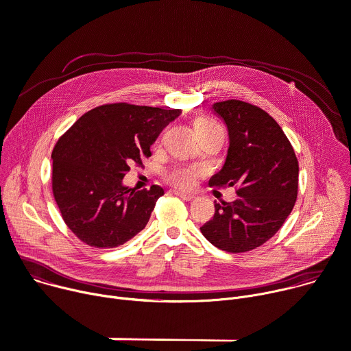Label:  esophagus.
<instances>
[{"instance_id": "1", "label": "esophagus", "mask_w": 351, "mask_h": 351, "mask_svg": "<svg viewBox=\"0 0 351 351\" xmlns=\"http://www.w3.org/2000/svg\"><path fill=\"white\" fill-rule=\"evenodd\" d=\"M175 195H178V196H179L182 200H184V202H192V200L196 199L195 195H190V193H186V192H180V190H176Z\"/></svg>"}]
</instances>
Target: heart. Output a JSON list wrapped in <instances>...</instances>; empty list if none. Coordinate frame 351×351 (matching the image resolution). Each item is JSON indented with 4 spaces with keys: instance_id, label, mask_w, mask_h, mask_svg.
I'll use <instances>...</instances> for the list:
<instances>
[{
    "instance_id": "obj_1",
    "label": "heart",
    "mask_w": 351,
    "mask_h": 351,
    "mask_svg": "<svg viewBox=\"0 0 351 351\" xmlns=\"http://www.w3.org/2000/svg\"><path fill=\"white\" fill-rule=\"evenodd\" d=\"M213 121L208 120H199L196 123V130H207L211 129V127H215ZM199 175V171L196 168H173L167 173V180L180 189H189L192 187L196 182V178Z\"/></svg>"
}]
</instances>
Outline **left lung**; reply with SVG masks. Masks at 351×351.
I'll return each mask as SVG.
<instances>
[{
    "mask_svg": "<svg viewBox=\"0 0 351 351\" xmlns=\"http://www.w3.org/2000/svg\"><path fill=\"white\" fill-rule=\"evenodd\" d=\"M213 112L228 129L230 147L213 187L237 186L238 199L215 202L213 219L200 227L215 247L247 252L269 241L293 211L298 193V159L277 121L263 109L237 99Z\"/></svg>",
    "mask_w": 351,
    "mask_h": 351,
    "instance_id": "obj_1",
    "label": "left lung"
}]
</instances>
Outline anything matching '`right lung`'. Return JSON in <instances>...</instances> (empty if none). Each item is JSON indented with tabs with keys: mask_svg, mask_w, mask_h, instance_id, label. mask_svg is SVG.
I'll list each match as a JSON object with an SVG mask.
<instances>
[{
	"mask_svg": "<svg viewBox=\"0 0 351 351\" xmlns=\"http://www.w3.org/2000/svg\"><path fill=\"white\" fill-rule=\"evenodd\" d=\"M182 113L130 104H110L82 114L51 152L53 196L62 219L89 246L106 249L137 235L164 189L123 184L130 165L151 156L159 133Z\"/></svg>",
	"mask_w": 351,
	"mask_h": 351,
	"instance_id": "obj_1",
	"label": "right lung"
}]
</instances>
